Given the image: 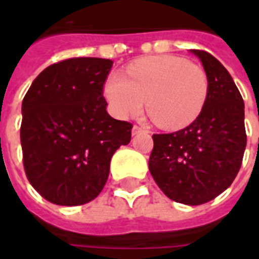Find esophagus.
Here are the masks:
<instances>
[{"label":"esophagus","mask_w":259,"mask_h":259,"mask_svg":"<svg viewBox=\"0 0 259 259\" xmlns=\"http://www.w3.org/2000/svg\"><path fill=\"white\" fill-rule=\"evenodd\" d=\"M144 127H141V126H137V124H135L133 126V129H132V135L136 136V135H139V133H141V132H144Z\"/></svg>","instance_id":"esophagus-1"}]
</instances>
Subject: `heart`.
Returning a JSON list of instances; mask_svg holds the SVG:
<instances>
[{
	"label": "heart",
	"mask_w": 259,
	"mask_h": 259,
	"mask_svg": "<svg viewBox=\"0 0 259 259\" xmlns=\"http://www.w3.org/2000/svg\"><path fill=\"white\" fill-rule=\"evenodd\" d=\"M113 73L105 81L104 96L109 111L127 119L147 109L158 126L182 129L194 122L205 105L209 81L204 68L174 55L146 57Z\"/></svg>",
	"instance_id": "obj_1"
}]
</instances>
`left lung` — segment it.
Listing matches in <instances>:
<instances>
[{"mask_svg":"<svg viewBox=\"0 0 259 259\" xmlns=\"http://www.w3.org/2000/svg\"><path fill=\"white\" fill-rule=\"evenodd\" d=\"M190 53L200 58L208 76L205 105L185 129L152 136L148 168L170 200L201 205L233 183L241 166L247 136L244 101L230 73L209 53Z\"/></svg>","mask_w":259,"mask_h":259,"instance_id":"8db88e82","label":"left lung"}]
</instances>
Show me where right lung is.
<instances>
[{
    "label": "right lung",
    "mask_w": 259,
    "mask_h": 259,
    "mask_svg": "<svg viewBox=\"0 0 259 259\" xmlns=\"http://www.w3.org/2000/svg\"><path fill=\"white\" fill-rule=\"evenodd\" d=\"M104 58L50 65L22 102L20 143L30 185L57 205H83L101 193L111 158L129 144L132 123L107 112L104 84L112 68Z\"/></svg>",
    "instance_id": "add662e5"
}]
</instances>
